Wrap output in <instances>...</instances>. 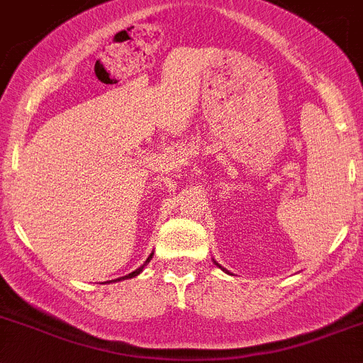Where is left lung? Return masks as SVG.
<instances>
[{
	"label": "left lung",
	"mask_w": 363,
	"mask_h": 363,
	"mask_svg": "<svg viewBox=\"0 0 363 363\" xmlns=\"http://www.w3.org/2000/svg\"><path fill=\"white\" fill-rule=\"evenodd\" d=\"M213 264H216V265H217V267H220V265H219V264H217V262H216V260H213ZM220 269H223V271H224V272H228V271H226V269H224V267H220Z\"/></svg>",
	"instance_id": "1"
}]
</instances>
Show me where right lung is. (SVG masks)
Here are the masks:
<instances>
[{
    "label": "right lung",
    "instance_id": "1",
    "mask_svg": "<svg viewBox=\"0 0 363 363\" xmlns=\"http://www.w3.org/2000/svg\"><path fill=\"white\" fill-rule=\"evenodd\" d=\"M151 258H153V253H151V255H150V257H147V260H146V262H144V264H143V265H140V267H139V269H135V271H133V272H130V274L123 276V278H117V279H112V281H121V279H128V278H133V276H139V274H140V272H143V271H144V267H146V265H147V264H150V260H151Z\"/></svg>",
    "mask_w": 363,
    "mask_h": 363
}]
</instances>
